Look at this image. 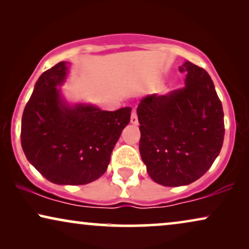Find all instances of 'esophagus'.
Segmentation results:
<instances>
[{"instance_id": "1", "label": "esophagus", "mask_w": 249, "mask_h": 249, "mask_svg": "<svg viewBox=\"0 0 249 249\" xmlns=\"http://www.w3.org/2000/svg\"><path fill=\"white\" fill-rule=\"evenodd\" d=\"M130 122L132 124H138V115H137V112L135 110L131 112V117H130Z\"/></svg>"}]
</instances>
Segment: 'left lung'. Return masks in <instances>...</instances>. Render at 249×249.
Wrapping results in <instances>:
<instances>
[{
  "label": "left lung",
  "mask_w": 249,
  "mask_h": 249,
  "mask_svg": "<svg viewBox=\"0 0 249 249\" xmlns=\"http://www.w3.org/2000/svg\"><path fill=\"white\" fill-rule=\"evenodd\" d=\"M185 87L142 98L137 107L139 152L155 182L189 185L215 161L224 138L223 108L210 74L186 61Z\"/></svg>",
  "instance_id": "obj_1"
}]
</instances>
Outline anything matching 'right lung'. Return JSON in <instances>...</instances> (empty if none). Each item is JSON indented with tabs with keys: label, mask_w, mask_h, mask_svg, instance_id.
I'll return each mask as SVG.
<instances>
[{
	"label": "right lung",
	"mask_w": 249,
	"mask_h": 249,
	"mask_svg": "<svg viewBox=\"0 0 249 249\" xmlns=\"http://www.w3.org/2000/svg\"><path fill=\"white\" fill-rule=\"evenodd\" d=\"M67 64L59 62L38 78L23 110L20 137L27 160L49 181L86 185L107 171L111 153L130 122L131 107H70L56 87L66 79Z\"/></svg>",
	"instance_id": "right-lung-1"
}]
</instances>
